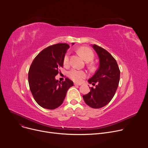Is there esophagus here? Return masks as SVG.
<instances>
[{
  "label": "esophagus",
  "mask_w": 148,
  "mask_h": 148,
  "mask_svg": "<svg viewBox=\"0 0 148 148\" xmlns=\"http://www.w3.org/2000/svg\"><path fill=\"white\" fill-rule=\"evenodd\" d=\"M74 85H75V86H81V85H82V84H80V83H74Z\"/></svg>",
  "instance_id": "esophagus-1"
}]
</instances>
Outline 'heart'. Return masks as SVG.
I'll return each instance as SVG.
<instances>
[{"instance_id":"heart-1","label":"heart","mask_w":148,"mask_h":148,"mask_svg":"<svg viewBox=\"0 0 148 148\" xmlns=\"http://www.w3.org/2000/svg\"><path fill=\"white\" fill-rule=\"evenodd\" d=\"M79 52L80 54L82 56L84 60L87 61L89 62L92 60L94 58V53L92 51L86 47H82L79 49ZM69 53H66L64 57V65H67L69 64ZM69 76L71 79H72L73 81L80 83L82 82L83 79L86 78V74L84 71L82 70H78L76 69H72L69 72Z\"/></svg>"}]
</instances>
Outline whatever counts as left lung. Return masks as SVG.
<instances>
[{"label": "left lung", "mask_w": 148, "mask_h": 148, "mask_svg": "<svg viewBox=\"0 0 148 148\" xmlns=\"http://www.w3.org/2000/svg\"><path fill=\"white\" fill-rule=\"evenodd\" d=\"M99 58V66L88 82L96 85L90 92L83 96L85 103L94 109H99L108 104L113 99L120 80V70L116 60L110 53L97 45H91Z\"/></svg>", "instance_id": "8db88e82"}]
</instances>
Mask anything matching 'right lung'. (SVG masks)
I'll return each mask as SVG.
<instances>
[{
  "mask_svg": "<svg viewBox=\"0 0 148 148\" xmlns=\"http://www.w3.org/2000/svg\"><path fill=\"white\" fill-rule=\"evenodd\" d=\"M69 47V44L63 43L49 46L39 53L30 66V90L36 102L44 109L53 110L60 106L67 91L73 86V82L68 78L62 82L56 79Z\"/></svg>",
  "mask_w": 148,
  "mask_h": 148,
  "instance_id": "right-lung-1",
  "label": "right lung"
}]
</instances>
